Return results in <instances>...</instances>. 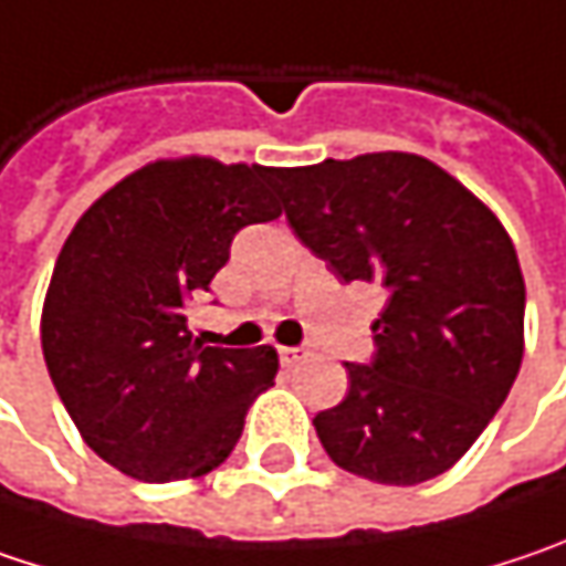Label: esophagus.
<instances>
[{"instance_id": "obj_1", "label": "esophagus", "mask_w": 566, "mask_h": 566, "mask_svg": "<svg viewBox=\"0 0 566 566\" xmlns=\"http://www.w3.org/2000/svg\"><path fill=\"white\" fill-rule=\"evenodd\" d=\"M279 358H282V365H297V361H304V358H311V349L307 346H282L279 349Z\"/></svg>"}]
</instances>
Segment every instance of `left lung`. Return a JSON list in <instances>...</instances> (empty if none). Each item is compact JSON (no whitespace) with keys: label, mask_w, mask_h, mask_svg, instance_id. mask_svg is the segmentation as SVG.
Here are the masks:
<instances>
[{"label":"left lung","mask_w":566,"mask_h":566,"mask_svg":"<svg viewBox=\"0 0 566 566\" xmlns=\"http://www.w3.org/2000/svg\"><path fill=\"white\" fill-rule=\"evenodd\" d=\"M294 237L343 284L384 291L375 355L314 416L326 454L365 481L446 474L503 407L522 365L525 282L493 211L436 163L368 153L275 169Z\"/></svg>","instance_id":"left-lung-1"}]
</instances>
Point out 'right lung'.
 <instances>
[{
	"label": "right lung",
	"instance_id": "add662e5",
	"mask_svg": "<svg viewBox=\"0 0 566 566\" xmlns=\"http://www.w3.org/2000/svg\"><path fill=\"white\" fill-rule=\"evenodd\" d=\"M272 179L265 166L159 159L105 191L60 250L41 316L44 361L85 446L127 478L214 471L275 381L272 346H205L185 316L233 237L282 214Z\"/></svg>",
	"mask_w": 566,
	"mask_h": 566
}]
</instances>
